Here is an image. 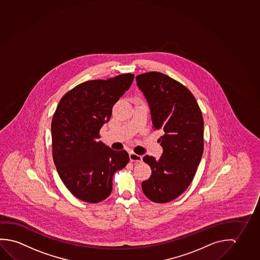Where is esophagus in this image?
<instances>
[{
  "mask_svg": "<svg viewBox=\"0 0 260 260\" xmlns=\"http://www.w3.org/2000/svg\"><path fill=\"white\" fill-rule=\"evenodd\" d=\"M129 158H130V161H143V157L142 155H139V154H136L135 153H129Z\"/></svg>",
  "mask_w": 260,
  "mask_h": 260,
  "instance_id": "obj_1",
  "label": "esophagus"
}]
</instances>
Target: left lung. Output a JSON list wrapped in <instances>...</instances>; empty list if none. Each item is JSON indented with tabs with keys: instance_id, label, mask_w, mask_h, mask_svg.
<instances>
[{
	"instance_id": "1",
	"label": "left lung",
	"mask_w": 260,
	"mask_h": 260,
	"mask_svg": "<svg viewBox=\"0 0 260 260\" xmlns=\"http://www.w3.org/2000/svg\"><path fill=\"white\" fill-rule=\"evenodd\" d=\"M148 103L153 128L162 136L160 159L145 155L152 174L142 182L144 195L165 203L185 191L193 180L203 153V118L194 95L181 83L160 72L136 78Z\"/></svg>"
}]
</instances>
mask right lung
Masks as SVG:
<instances>
[{
	"label": "right lung",
	"mask_w": 260,
	"mask_h": 260,
	"mask_svg": "<svg viewBox=\"0 0 260 260\" xmlns=\"http://www.w3.org/2000/svg\"><path fill=\"white\" fill-rule=\"evenodd\" d=\"M134 78L127 73L79 84L62 98L55 111L51 122L54 164L68 190L83 202L107 199L114 173L129 162L124 150H112L99 139L112 108Z\"/></svg>",
	"instance_id": "1"
}]
</instances>
